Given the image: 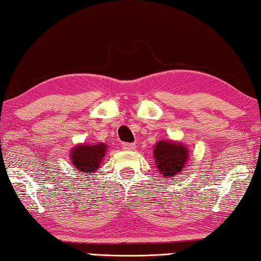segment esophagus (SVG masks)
I'll return each instance as SVG.
<instances>
[{
    "label": "esophagus",
    "instance_id": "34e87169",
    "mask_svg": "<svg viewBox=\"0 0 261 261\" xmlns=\"http://www.w3.org/2000/svg\"><path fill=\"white\" fill-rule=\"evenodd\" d=\"M121 146L124 150H134L135 149V144H133V143H122Z\"/></svg>",
    "mask_w": 261,
    "mask_h": 261
}]
</instances>
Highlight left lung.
Here are the masks:
<instances>
[{
    "mask_svg": "<svg viewBox=\"0 0 261 261\" xmlns=\"http://www.w3.org/2000/svg\"><path fill=\"white\" fill-rule=\"evenodd\" d=\"M154 158L156 168L165 178L179 174L189 160V150L180 143L160 141L154 145Z\"/></svg>",
    "mask_w": 261,
    "mask_h": 261,
    "instance_id": "left-lung-1",
    "label": "left lung"
}]
</instances>
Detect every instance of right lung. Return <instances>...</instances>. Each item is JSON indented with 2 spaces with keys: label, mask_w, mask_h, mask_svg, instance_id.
I'll return each instance as SVG.
<instances>
[{
  "label": "right lung",
  "mask_w": 261,
  "mask_h": 261,
  "mask_svg": "<svg viewBox=\"0 0 261 261\" xmlns=\"http://www.w3.org/2000/svg\"><path fill=\"white\" fill-rule=\"evenodd\" d=\"M107 151V145L99 143L96 145H78L71 152L73 168L83 171V174L94 173L99 168L102 158Z\"/></svg>",
  "instance_id": "right-lung-1"
}]
</instances>
